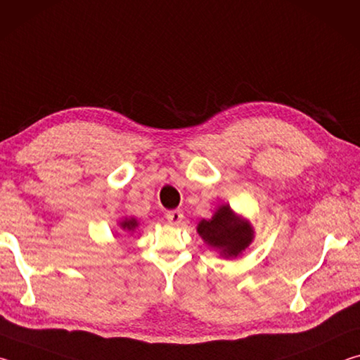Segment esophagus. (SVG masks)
I'll return each mask as SVG.
<instances>
[{
	"instance_id": "34e87169",
	"label": "esophagus",
	"mask_w": 360,
	"mask_h": 360,
	"mask_svg": "<svg viewBox=\"0 0 360 360\" xmlns=\"http://www.w3.org/2000/svg\"><path fill=\"white\" fill-rule=\"evenodd\" d=\"M182 219H184V212H182L181 210H173L167 214V221L172 225H174V227L176 225H181Z\"/></svg>"
}]
</instances>
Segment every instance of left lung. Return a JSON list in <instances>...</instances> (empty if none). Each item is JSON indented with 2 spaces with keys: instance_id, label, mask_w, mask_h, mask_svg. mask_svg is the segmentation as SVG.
Segmentation results:
<instances>
[{
  "instance_id": "8db88e82",
  "label": "left lung",
  "mask_w": 360,
  "mask_h": 360,
  "mask_svg": "<svg viewBox=\"0 0 360 360\" xmlns=\"http://www.w3.org/2000/svg\"><path fill=\"white\" fill-rule=\"evenodd\" d=\"M197 233L224 259L240 257L255 236L251 221L235 212L230 205H221L211 219H202Z\"/></svg>"
}]
</instances>
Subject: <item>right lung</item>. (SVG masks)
Listing matches in <instances>:
<instances>
[{"instance_id":"add662e5","label":"right lung","mask_w":360,"mask_h":360,"mask_svg":"<svg viewBox=\"0 0 360 360\" xmlns=\"http://www.w3.org/2000/svg\"><path fill=\"white\" fill-rule=\"evenodd\" d=\"M117 225H119L120 230L129 231V233H133V231L138 229L139 222H138L136 217H122L120 221L117 222Z\"/></svg>"}]
</instances>
